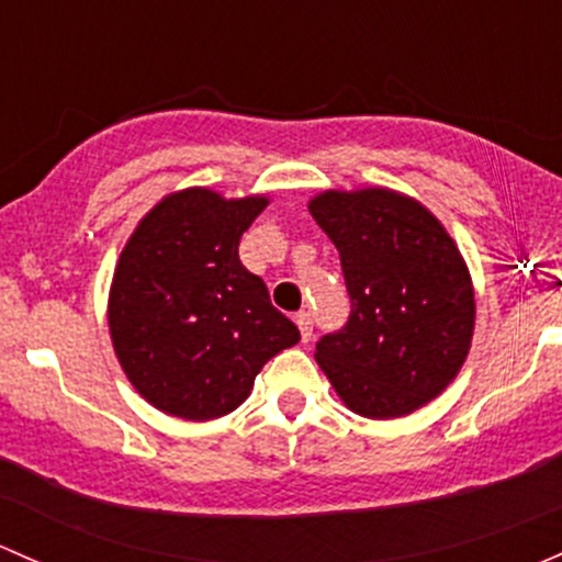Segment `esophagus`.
Here are the masks:
<instances>
[{
    "label": "esophagus",
    "mask_w": 562,
    "mask_h": 562,
    "mask_svg": "<svg viewBox=\"0 0 562 562\" xmlns=\"http://www.w3.org/2000/svg\"><path fill=\"white\" fill-rule=\"evenodd\" d=\"M294 322H297L300 338H303V344H308V340L314 338V322H311L308 311H300V314L294 316Z\"/></svg>",
    "instance_id": "34e87169"
}]
</instances>
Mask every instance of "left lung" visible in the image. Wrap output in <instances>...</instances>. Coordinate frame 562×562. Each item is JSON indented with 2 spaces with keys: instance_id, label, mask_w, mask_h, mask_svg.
Returning <instances> with one entry per match:
<instances>
[{
  "instance_id": "obj_1",
  "label": "left lung",
  "mask_w": 562,
  "mask_h": 562,
  "mask_svg": "<svg viewBox=\"0 0 562 562\" xmlns=\"http://www.w3.org/2000/svg\"><path fill=\"white\" fill-rule=\"evenodd\" d=\"M311 216L340 254L351 314L316 344L346 408L397 419L427 406L471 351L476 300L460 248L414 196L386 187L311 196Z\"/></svg>"
}]
</instances>
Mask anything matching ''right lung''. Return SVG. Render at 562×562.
I'll list each match as a JSON object with an SVG mask.
<instances>
[{
    "label": "right lung",
    "instance_id": "obj_1",
    "mask_svg": "<svg viewBox=\"0 0 562 562\" xmlns=\"http://www.w3.org/2000/svg\"><path fill=\"white\" fill-rule=\"evenodd\" d=\"M270 196L192 187L161 196L126 240L108 327L130 384L165 414L207 422L251 395L270 357L300 340L238 257Z\"/></svg>",
    "mask_w": 562,
    "mask_h": 562
}]
</instances>
